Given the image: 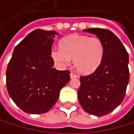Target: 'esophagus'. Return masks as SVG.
<instances>
[{"instance_id":"obj_1","label":"esophagus","mask_w":134,"mask_h":134,"mask_svg":"<svg viewBox=\"0 0 134 134\" xmlns=\"http://www.w3.org/2000/svg\"><path fill=\"white\" fill-rule=\"evenodd\" d=\"M70 78H75V77H77V75L75 74H74V73H70Z\"/></svg>"}]
</instances>
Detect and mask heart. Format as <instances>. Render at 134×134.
<instances>
[{
    "label": "heart",
    "mask_w": 134,
    "mask_h": 134,
    "mask_svg": "<svg viewBox=\"0 0 134 134\" xmlns=\"http://www.w3.org/2000/svg\"><path fill=\"white\" fill-rule=\"evenodd\" d=\"M60 47H53L50 56L59 67L67 66L73 59V64L81 74L94 72L102 64L105 47L98 37L74 34L63 39Z\"/></svg>",
    "instance_id": "1"
}]
</instances>
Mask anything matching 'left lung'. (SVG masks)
<instances>
[{
    "mask_svg": "<svg viewBox=\"0 0 134 134\" xmlns=\"http://www.w3.org/2000/svg\"><path fill=\"white\" fill-rule=\"evenodd\" d=\"M84 31L102 41L105 53L100 66L92 74L81 77L78 101L86 113L102 116L113 111L124 99L130 80L129 55L111 31L98 28Z\"/></svg>",
    "mask_w": 134,
    "mask_h": 134,
    "instance_id": "obj_1",
    "label": "left lung"
}]
</instances>
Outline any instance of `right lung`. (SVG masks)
<instances>
[{
  "instance_id": "add662e5",
  "label": "right lung",
  "mask_w": 134,
  "mask_h": 134,
  "mask_svg": "<svg viewBox=\"0 0 134 134\" xmlns=\"http://www.w3.org/2000/svg\"><path fill=\"white\" fill-rule=\"evenodd\" d=\"M57 34L56 31L36 29L14 49L6 70L7 89L14 102L25 113L48 112L70 81L68 70L53 67L50 51Z\"/></svg>"
}]
</instances>
